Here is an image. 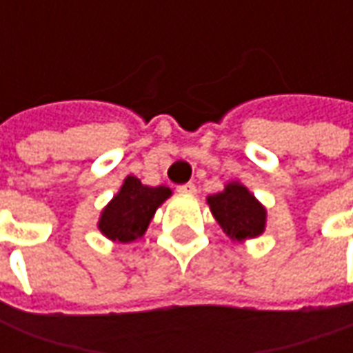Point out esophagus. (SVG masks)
<instances>
[{
    "label": "esophagus",
    "mask_w": 353,
    "mask_h": 353,
    "mask_svg": "<svg viewBox=\"0 0 353 353\" xmlns=\"http://www.w3.org/2000/svg\"><path fill=\"white\" fill-rule=\"evenodd\" d=\"M177 191L185 192V194H194L196 192V185L194 183H183L177 187Z\"/></svg>",
    "instance_id": "34e87169"
}]
</instances>
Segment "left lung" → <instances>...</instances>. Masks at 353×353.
Here are the masks:
<instances>
[{"mask_svg":"<svg viewBox=\"0 0 353 353\" xmlns=\"http://www.w3.org/2000/svg\"><path fill=\"white\" fill-rule=\"evenodd\" d=\"M208 204L217 223L232 240L255 238L265 230V208L244 185L229 183L223 192L208 196Z\"/></svg>","mask_w":353,"mask_h":353,"instance_id":"obj_1","label":"left lung"}]
</instances>
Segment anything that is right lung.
I'll return each mask as SVG.
<instances>
[{
    "instance_id": "obj_1",
    "label": "right lung",
    "mask_w": 353,
    "mask_h": 353,
    "mask_svg": "<svg viewBox=\"0 0 353 353\" xmlns=\"http://www.w3.org/2000/svg\"><path fill=\"white\" fill-rule=\"evenodd\" d=\"M170 194L168 187H147L138 177L128 176L115 199L101 212L98 227L111 240L132 242L143 236L157 208Z\"/></svg>"
}]
</instances>
